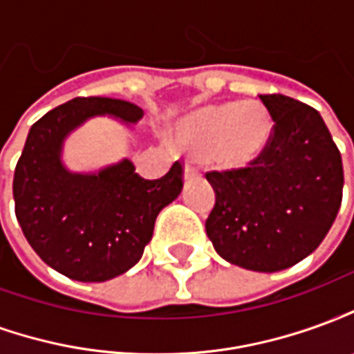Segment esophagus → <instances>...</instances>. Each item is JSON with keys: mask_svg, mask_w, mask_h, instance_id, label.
<instances>
[{"mask_svg": "<svg viewBox=\"0 0 354 354\" xmlns=\"http://www.w3.org/2000/svg\"><path fill=\"white\" fill-rule=\"evenodd\" d=\"M199 174H201V172H199V169H197V167H193V165H187V167H185V172H184L185 180H189V178H197Z\"/></svg>", "mask_w": 354, "mask_h": 354, "instance_id": "34e87169", "label": "esophagus"}]
</instances>
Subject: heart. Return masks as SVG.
<instances>
[{"label":"heart","instance_id":"heart-1","mask_svg":"<svg viewBox=\"0 0 354 354\" xmlns=\"http://www.w3.org/2000/svg\"><path fill=\"white\" fill-rule=\"evenodd\" d=\"M271 132V117L260 104H218L180 121L176 142L220 169H243L266 151Z\"/></svg>","mask_w":354,"mask_h":354}]
</instances>
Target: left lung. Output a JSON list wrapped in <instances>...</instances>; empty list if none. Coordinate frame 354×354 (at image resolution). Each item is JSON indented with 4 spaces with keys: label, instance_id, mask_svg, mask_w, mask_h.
Here are the masks:
<instances>
[{
    "label": "left lung",
    "instance_id": "8db88e82",
    "mask_svg": "<svg viewBox=\"0 0 354 354\" xmlns=\"http://www.w3.org/2000/svg\"><path fill=\"white\" fill-rule=\"evenodd\" d=\"M260 102L274 121L271 140L248 167L208 170L216 203L205 225L223 260L273 273L326 237L342 207L343 165L317 109L284 94Z\"/></svg>",
    "mask_w": 354,
    "mask_h": 354
}]
</instances>
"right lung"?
<instances>
[{
  "instance_id": "add662e5",
  "label": "right lung",
  "mask_w": 354,
  "mask_h": 354,
  "mask_svg": "<svg viewBox=\"0 0 354 354\" xmlns=\"http://www.w3.org/2000/svg\"><path fill=\"white\" fill-rule=\"evenodd\" d=\"M109 113L136 123L131 102L80 96L35 121L28 132L12 197L24 237L47 266L81 282L109 281L136 266L153 235L155 218L176 199L184 167L144 180L124 159L98 174H72L60 162L62 140L85 119Z\"/></svg>"
}]
</instances>
